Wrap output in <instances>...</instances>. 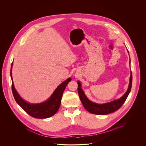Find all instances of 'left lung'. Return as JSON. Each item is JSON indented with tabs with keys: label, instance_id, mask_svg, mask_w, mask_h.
Wrapping results in <instances>:
<instances>
[{
	"label": "left lung",
	"instance_id": "left-lung-1",
	"mask_svg": "<svg viewBox=\"0 0 146 146\" xmlns=\"http://www.w3.org/2000/svg\"><path fill=\"white\" fill-rule=\"evenodd\" d=\"M131 64V62H130ZM78 83V93L80 99V100L84 106V108L90 113L97 114V115H106L113 112L119 109L123 104L125 101L126 100L129 94L130 93L132 83V72H131V76L129 80V84L127 91L121 98L114 100L113 102L106 103L104 104H98L94 103L90 101L86 96L84 93V91L81 88V84L80 81L77 82Z\"/></svg>",
	"mask_w": 146,
	"mask_h": 146
}]
</instances>
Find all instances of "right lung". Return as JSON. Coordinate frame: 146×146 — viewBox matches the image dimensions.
<instances>
[{"mask_svg": "<svg viewBox=\"0 0 146 146\" xmlns=\"http://www.w3.org/2000/svg\"><path fill=\"white\" fill-rule=\"evenodd\" d=\"M12 66L13 63L11 64V67ZM10 76L12 80V92L16 102L29 115L39 119L49 118L54 115L58 111L60 105L63 92L68 82L72 80L71 78H69L63 82H62L47 101L38 104H31L27 102L21 97H20L15 90L13 81L11 68Z\"/></svg>", "mask_w": 146, "mask_h": 146, "instance_id": "obj_1", "label": "right lung"}]
</instances>
